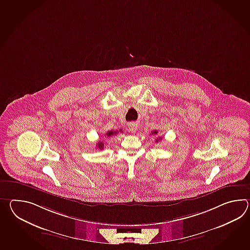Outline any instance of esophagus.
I'll return each mask as SVG.
<instances>
[{
  "instance_id": "esophagus-1",
  "label": "esophagus",
  "mask_w": 250,
  "mask_h": 250,
  "mask_svg": "<svg viewBox=\"0 0 250 250\" xmlns=\"http://www.w3.org/2000/svg\"><path fill=\"white\" fill-rule=\"evenodd\" d=\"M137 130H138V125H137V124H135V123H131V124H129V125H128V131H129V132H131V133H135Z\"/></svg>"
}]
</instances>
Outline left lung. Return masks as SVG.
Segmentation results:
<instances>
[{
	"label": "left lung",
	"mask_w": 250,
	"mask_h": 250,
	"mask_svg": "<svg viewBox=\"0 0 250 250\" xmlns=\"http://www.w3.org/2000/svg\"><path fill=\"white\" fill-rule=\"evenodd\" d=\"M151 133H152V134H153V133H155V134H157V133H158V131H153V132H151ZM160 139H161V137H160V138L158 139H156V143H158V142H159V140H160Z\"/></svg>",
	"instance_id": "obj_1"
}]
</instances>
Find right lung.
Listing matches in <instances>:
<instances>
[{
  "instance_id": "1",
  "label": "right lung",
  "mask_w": 250,
  "mask_h": 250,
  "mask_svg": "<svg viewBox=\"0 0 250 250\" xmlns=\"http://www.w3.org/2000/svg\"><path fill=\"white\" fill-rule=\"evenodd\" d=\"M117 133V132H113V131H108V132L106 133V136H107V137H109V136H111V135H114V134L116 135ZM97 147H98V148H100V149H101V150H102V149L104 148V145H103V144H102L101 142H100V143H98V146H97Z\"/></svg>"
}]
</instances>
